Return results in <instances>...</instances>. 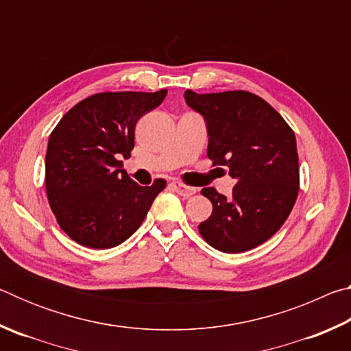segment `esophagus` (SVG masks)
<instances>
[{
  "label": "esophagus",
  "mask_w": 351,
  "mask_h": 351,
  "mask_svg": "<svg viewBox=\"0 0 351 351\" xmlns=\"http://www.w3.org/2000/svg\"><path fill=\"white\" fill-rule=\"evenodd\" d=\"M170 186L178 195H181V197H184V198H189V197H192V195L197 193V189L189 187V186H186V184H182L180 181H173Z\"/></svg>",
  "instance_id": "esophagus-1"
}]
</instances>
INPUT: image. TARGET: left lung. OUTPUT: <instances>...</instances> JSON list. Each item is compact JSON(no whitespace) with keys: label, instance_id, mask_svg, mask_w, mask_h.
Instances as JSON below:
<instances>
[{"label":"left lung","instance_id":"1","mask_svg":"<svg viewBox=\"0 0 351 351\" xmlns=\"http://www.w3.org/2000/svg\"><path fill=\"white\" fill-rule=\"evenodd\" d=\"M186 104L204 117L207 156L235 180L232 197L213 187L201 193L212 215L198 226L203 239L221 252L237 254L269 240L293 210L299 193L295 136L285 119L247 91L184 93Z\"/></svg>","mask_w":351,"mask_h":351}]
</instances>
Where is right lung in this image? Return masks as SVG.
<instances>
[{
	"instance_id": "obj_1",
	"label": "right lung",
	"mask_w": 351,
	"mask_h": 351,
	"mask_svg": "<svg viewBox=\"0 0 351 351\" xmlns=\"http://www.w3.org/2000/svg\"><path fill=\"white\" fill-rule=\"evenodd\" d=\"M156 93H99L74 105L52 130L46 152V193L69 239L93 249L130 239L147 217L165 180L136 184L119 158L134 147V128L162 104Z\"/></svg>"
}]
</instances>
